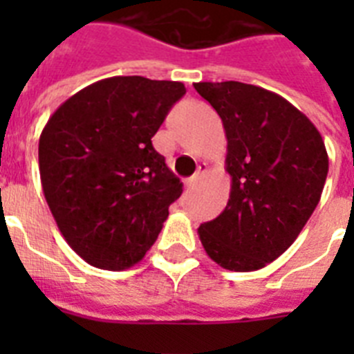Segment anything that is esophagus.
Masks as SVG:
<instances>
[{
  "label": "esophagus",
  "instance_id": "1",
  "mask_svg": "<svg viewBox=\"0 0 354 354\" xmlns=\"http://www.w3.org/2000/svg\"><path fill=\"white\" fill-rule=\"evenodd\" d=\"M205 171H207V165H205V162H202V165H198V170H196V174L192 175V177L187 179V186H189V187L195 186V184L198 183L200 179H202V175H204Z\"/></svg>",
  "mask_w": 354,
  "mask_h": 354
}]
</instances>
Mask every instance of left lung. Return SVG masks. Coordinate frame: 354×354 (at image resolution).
<instances>
[{"instance_id":"8db88e82","label":"left lung","mask_w":354,"mask_h":354,"mask_svg":"<svg viewBox=\"0 0 354 354\" xmlns=\"http://www.w3.org/2000/svg\"><path fill=\"white\" fill-rule=\"evenodd\" d=\"M227 136L230 196L198 227L209 257L228 271H257L292 245L317 207L328 152L317 127L282 95L239 81L195 83Z\"/></svg>"}]
</instances>
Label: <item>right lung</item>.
Returning <instances> with one entry per match:
<instances>
[{
  "instance_id": "1",
  "label": "right lung",
  "mask_w": 354,
  "mask_h": 354,
  "mask_svg": "<svg viewBox=\"0 0 354 354\" xmlns=\"http://www.w3.org/2000/svg\"><path fill=\"white\" fill-rule=\"evenodd\" d=\"M184 93L180 81L106 77L68 97L42 129L44 196L68 246L93 268L138 264L183 193L152 136Z\"/></svg>"
}]
</instances>
